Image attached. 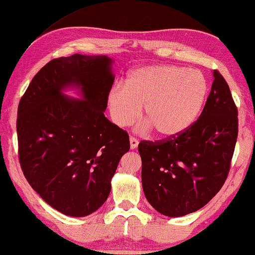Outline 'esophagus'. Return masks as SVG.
Returning a JSON list of instances; mask_svg holds the SVG:
<instances>
[{
  "label": "esophagus",
  "mask_w": 255,
  "mask_h": 255,
  "mask_svg": "<svg viewBox=\"0 0 255 255\" xmlns=\"http://www.w3.org/2000/svg\"><path fill=\"white\" fill-rule=\"evenodd\" d=\"M138 145V141L135 137H129V147H131V149H135L137 147Z\"/></svg>",
  "instance_id": "esophagus-1"
}]
</instances>
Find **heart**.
Returning <instances> with one entry per match:
<instances>
[{
  "mask_svg": "<svg viewBox=\"0 0 255 255\" xmlns=\"http://www.w3.org/2000/svg\"><path fill=\"white\" fill-rule=\"evenodd\" d=\"M208 82L200 71L174 65H148L129 71L126 85L117 84L108 93V107L113 122L120 128L133 124L144 106L146 121L138 133L157 129L170 138L188 129L202 110Z\"/></svg>",
  "mask_w": 255,
  "mask_h": 255,
  "instance_id": "obj_1",
  "label": "heart"
}]
</instances>
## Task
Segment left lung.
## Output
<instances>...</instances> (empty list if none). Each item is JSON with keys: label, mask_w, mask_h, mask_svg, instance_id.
<instances>
[{"label": "left lung", "mask_w": 255, "mask_h": 255, "mask_svg": "<svg viewBox=\"0 0 255 255\" xmlns=\"http://www.w3.org/2000/svg\"><path fill=\"white\" fill-rule=\"evenodd\" d=\"M204 110L178 136L138 144L144 195L155 210L183 217L206 206L225 184L238 137V110L219 71Z\"/></svg>", "instance_id": "left-lung-1"}]
</instances>
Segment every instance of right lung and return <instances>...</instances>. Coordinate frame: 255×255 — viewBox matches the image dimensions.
<instances>
[{"instance_id":"obj_1","label":"right lung","mask_w":255,"mask_h":255,"mask_svg":"<svg viewBox=\"0 0 255 255\" xmlns=\"http://www.w3.org/2000/svg\"><path fill=\"white\" fill-rule=\"evenodd\" d=\"M105 55L75 54L45 65L18 105V156L32 188L54 209L70 217L98 210L129 149L126 131L105 111L114 74ZM75 89L80 99L66 96Z\"/></svg>"}]
</instances>
